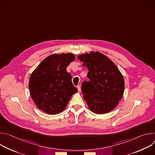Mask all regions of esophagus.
Segmentation results:
<instances>
[{
  "label": "esophagus",
  "instance_id": "obj_1",
  "mask_svg": "<svg viewBox=\"0 0 155 155\" xmlns=\"http://www.w3.org/2000/svg\"><path fill=\"white\" fill-rule=\"evenodd\" d=\"M77 89H78V92H81V86L80 85L77 86Z\"/></svg>",
  "mask_w": 155,
  "mask_h": 155
}]
</instances>
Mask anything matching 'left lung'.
Instances as JSON below:
<instances>
[{"label":"left lung","mask_w":155,"mask_h":155,"mask_svg":"<svg viewBox=\"0 0 155 155\" xmlns=\"http://www.w3.org/2000/svg\"><path fill=\"white\" fill-rule=\"evenodd\" d=\"M89 71L90 81L81 84L84 99L91 112L104 114L112 111L122 99L124 81L117 65L108 57L91 51L78 56Z\"/></svg>","instance_id":"8db88e82"}]
</instances>
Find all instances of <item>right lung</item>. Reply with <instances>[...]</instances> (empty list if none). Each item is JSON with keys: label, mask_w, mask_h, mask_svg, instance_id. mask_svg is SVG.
Returning a JSON list of instances; mask_svg holds the SVG:
<instances>
[{"label": "right lung", "mask_w": 155, "mask_h": 155, "mask_svg": "<svg viewBox=\"0 0 155 155\" xmlns=\"http://www.w3.org/2000/svg\"><path fill=\"white\" fill-rule=\"evenodd\" d=\"M75 60L72 53L54 54L44 59L32 73L29 83L30 94L37 107L50 115L62 112L77 88L67 72Z\"/></svg>", "instance_id": "1"}]
</instances>
